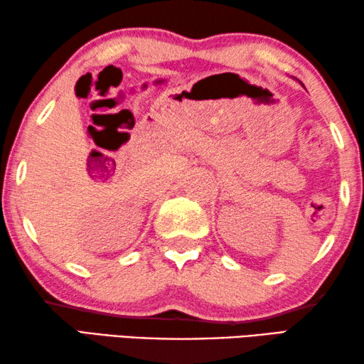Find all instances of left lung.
I'll return each mask as SVG.
<instances>
[{
  "label": "left lung",
  "instance_id": "obj_1",
  "mask_svg": "<svg viewBox=\"0 0 364 364\" xmlns=\"http://www.w3.org/2000/svg\"><path fill=\"white\" fill-rule=\"evenodd\" d=\"M301 85H303V83H301Z\"/></svg>",
  "mask_w": 364,
  "mask_h": 364
}]
</instances>
